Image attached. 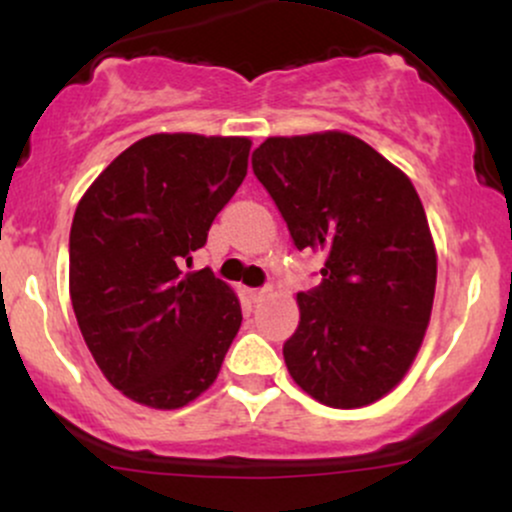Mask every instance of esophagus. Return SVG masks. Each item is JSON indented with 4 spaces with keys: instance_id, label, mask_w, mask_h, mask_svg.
<instances>
[{
    "instance_id": "1",
    "label": "esophagus",
    "mask_w": 512,
    "mask_h": 512,
    "mask_svg": "<svg viewBox=\"0 0 512 512\" xmlns=\"http://www.w3.org/2000/svg\"><path fill=\"white\" fill-rule=\"evenodd\" d=\"M267 296V289H248V298L252 303H260Z\"/></svg>"
}]
</instances>
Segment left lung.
Masks as SVG:
<instances>
[{
  "instance_id": "obj_1",
  "label": "left lung",
  "mask_w": 512,
  "mask_h": 512,
  "mask_svg": "<svg viewBox=\"0 0 512 512\" xmlns=\"http://www.w3.org/2000/svg\"><path fill=\"white\" fill-rule=\"evenodd\" d=\"M252 170L293 245L325 255L320 284L298 293L286 368L327 407H366L404 378L431 320L436 248L424 204L402 170L346 132L269 137Z\"/></svg>"
}]
</instances>
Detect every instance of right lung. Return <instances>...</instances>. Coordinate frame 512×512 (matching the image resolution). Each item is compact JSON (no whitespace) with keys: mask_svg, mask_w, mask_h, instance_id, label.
<instances>
[{"mask_svg":"<svg viewBox=\"0 0 512 512\" xmlns=\"http://www.w3.org/2000/svg\"><path fill=\"white\" fill-rule=\"evenodd\" d=\"M250 139L151 134L93 180L69 233L84 342L122 395L180 409L219 375L243 313L211 269L182 274L248 173Z\"/></svg>","mask_w":512,"mask_h":512,"instance_id":"add662e5","label":"right lung"}]
</instances>
